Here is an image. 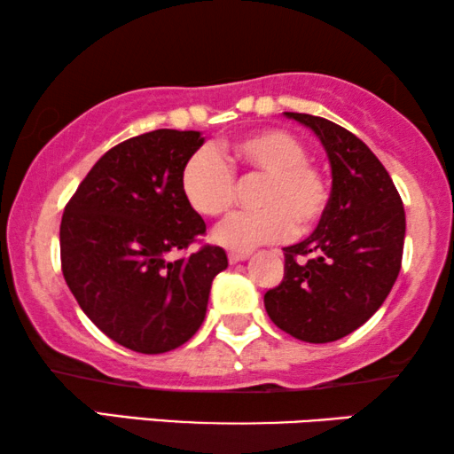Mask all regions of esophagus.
Here are the masks:
<instances>
[{
  "label": "esophagus",
  "instance_id": "34e87169",
  "mask_svg": "<svg viewBox=\"0 0 454 454\" xmlns=\"http://www.w3.org/2000/svg\"><path fill=\"white\" fill-rule=\"evenodd\" d=\"M250 254L247 252H229V262L235 264V262H241V260H246Z\"/></svg>",
  "mask_w": 454,
  "mask_h": 454
}]
</instances>
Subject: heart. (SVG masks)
Segmentation results:
<instances>
[{"instance_id": "b5f03b06", "label": "heart", "mask_w": 454, "mask_h": 454, "mask_svg": "<svg viewBox=\"0 0 454 454\" xmlns=\"http://www.w3.org/2000/svg\"><path fill=\"white\" fill-rule=\"evenodd\" d=\"M233 173L262 176L254 213L229 216L215 229V239L229 250L252 247L309 231L328 207V184L308 160L300 138L285 129H258L216 151L192 153L179 171L185 202L202 216H223L235 200Z\"/></svg>"}]
</instances>
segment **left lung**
Instances as JSON below:
<instances>
[{"instance_id": "8db88e82", "label": "left lung", "mask_w": 454, "mask_h": 454, "mask_svg": "<svg viewBox=\"0 0 454 454\" xmlns=\"http://www.w3.org/2000/svg\"><path fill=\"white\" fill-rule=\"evenodd\" d=\"M285 117L312 129L331 163L333 188L316 231L283 247L285 277L264 294L270 320L306 343L343 339L370 320L399 277L405 210L376 154L337 123Z\"/></svg>"}]
</instances>
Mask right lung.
Returning a JSON list of instances; mask_svg holds the SVG:
<instances>
[{"label": "right lung", "instance_id": "add662e5", "mask_svg": "<svg viewBox=\"0 0 454 454\" xmlns=\"http://www.w3.org/2000/svg\"><path fill=\"white\" fill-rule=\"evenodd\" d=\"M204 145L200 132L154 129L97 160L66 204L61 270L82 312L115 343L165 353L204 322L213 278L227 269L219 246L171 260L204 235L179 171Z\"/></svg>", "mask_w": 454, "mask_h": 454}]
</instances>
